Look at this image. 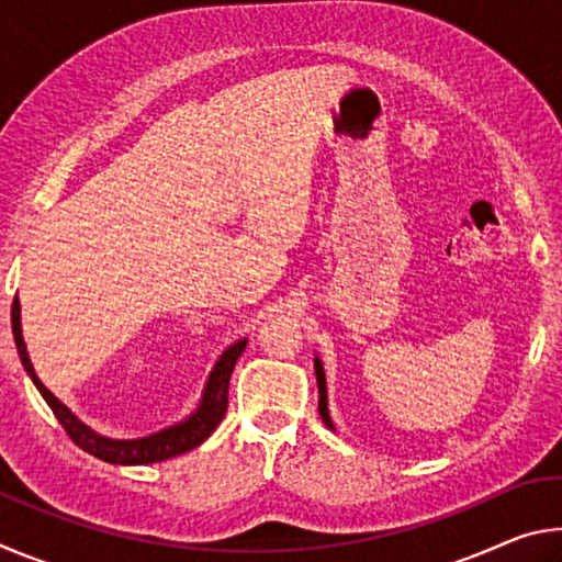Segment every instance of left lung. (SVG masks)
<instances>
[{
	"instance_id": "1",
	"label": "left lung",
	"mask_w": 562,
	"mask_h": 562,
	"mask_svg": "<svg viewBox=\"0 0 562 562\" xmlns=\"http://www.w3.org/2000/svg\"><path fill=\"white\" fill-rule=\"evenodd\" d=\"M315 374H317V386H319V416L322 422H325L329 429H335V424H331L329 418V408H327V379H325V367H322L319 357H315Z\"/></svg>"
}]
</instances>
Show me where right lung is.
<instances>
[{
    "label": "right lung",
    "instance_id": "right-lung-1",
    "mask_svg": "<svg viewBox=\"0 0 562 562\" xmlns=\"http://www.w3.org/2000/svg\"><path fill=\"white\" fill-rule=\"evenodd\" d=\"M19 312L22 310H19V300L14 297L12 331H14V345L19 351V359H22L24 364V372L32 376L34 386L40 389L44 402L49 404L54 416L59 418V424L64 426V431L69 434V439L79 446V449L97 456V459L106 463H121V465H138V463H156V461L173 459V456H180L190 449H195V446H201L207 436L217 429V424L225 418L231 374L235 369V361L243 355L247 339H237L235 345L227 347L221 355V359L215 361L213 372L205 382L201 404H198L195 412L190 414L186 422L168 426L164 431L144 436V439H109V436H101L93 429H89L81 418H76L69 408H66L59 398H56L49 389L40 382V376H36L32 367V359L26 355V345L22 337V315H19Z\"/></svg>",
    "mask_w": 562,
    "mask_h": 562
}]
</instances>
